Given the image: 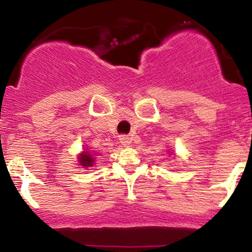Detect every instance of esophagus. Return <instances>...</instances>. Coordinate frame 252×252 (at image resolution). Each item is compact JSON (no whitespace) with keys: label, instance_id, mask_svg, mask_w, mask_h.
Instances as JSON below:
<instances>
[{"label":"esophagus","instance_id":"34e87169","mask_svg":"<svg viewBox=\"0 0 252 252\" xmlns=\"http://www.w3.org/2000/svg\"><path fill=\"white\" fill-rule=\"evenodd\" d=\"M120 142L123 144V146H129L131 143V140L128 137V136H121L120 137Z\"/></svg>","mask_w":252,"mask_h":252}]
</instances>
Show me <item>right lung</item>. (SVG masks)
<instances>
[{"label": "right lung", "instance_id": "add662e5", "mask_svg": "<svg viewBox=\"0 0 252 252\" xmlns=\"http://www.w3.org/2000/svg\"><path fill=\"white\" fill-rule=\"evenodd\" d=\"M96 154L94 152H91L89 148L84 149L82 153H79L78 155V164L82 166L83 168H90V167H94V163H96Z\"/></svg>", "mask_w": 252, "mask_h": 252}]
</instances>
